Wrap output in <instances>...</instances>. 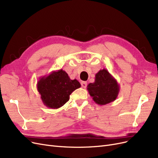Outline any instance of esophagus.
Masks as SVG:
<instances>
[{"mask_svg": "<svg viewBox=\"0 0 158 158\" xmlns=\"http://www.w3.org/2000/svg\"><path fill=\"white\" fill-rule=\"evenodd\" d=\"M81 86H82V87L83 88H86V85H87V83H86V81H82V82L81 83Z\"/></svg>", "mask_w": 158, "mask_h": 158, "instance_id": "obj_1", "label": "esophagus"}]
</instances>
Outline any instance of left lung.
Listing matches in <instances>:
<instances>
[{
	"label": "left lung",
	"mask_w": 158,
	"mask_h": 158,
	"mask_svg": "<svg viewBox=\"0 0 158 158\" xmlns=\"http://www.w3.org/2000/svg\"><path fill=\"white\" fill-rule=\"evenodd\" d=\"M87 90L96 104L106 105L112 102L118 98L120 86L108 71L104 68L96 73L94 82L87 85Z\"/></svg>",
	"instance_id": "1"
}]
</instances>
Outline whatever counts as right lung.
Masks as SVG:
<instances>
[{"instance_id":"right-lung-1","label":"right lung","mask_w":158,"mask_h":158,"mask_svg":"<svg viewBox=\"0 0 158 158\" xmlns=\"http://www.w3.org/2000/svg\"><path fill=\"white\" fill-rule=\"evenodd\" d=\"M80 87L79 81L71 79L62 69L40 77L37 84L43 103L52 109H58L64 106L69 100V95Z\"/></svg>"}]
</instances>
